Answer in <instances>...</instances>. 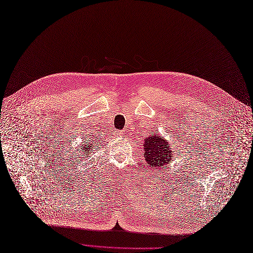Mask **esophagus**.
<instances>
[{
  "mask_svg": "<svg viewBox=\"0 0 253 253\" xmlns=\"http://www.w3.org/2000/svg\"><path fill=\"white\" fill-rule=\"evenodd\" d=\"M124 134H125V133H124L123 130H116V131H115V135H116V136H119V137L124 136Z\"/></svg>",
  "mask_w": 253,
  "mask_h": 253,
  "instance_id": "esophagus-1",
  "label": "esophagus"
}]
</instances>
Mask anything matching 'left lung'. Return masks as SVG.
<instances>
[{"label":"left lung","instance_id":"left-lung-1","mask_svg":"<svg viewBox=\"0 0 253 253\" xmlns=\"http://www.w3.org/2000/svg\"><path fill=\"white\" fill-rule=\"evenodd\" d=\"M144 151L145 162L154 171L156 169H166V165L171 163L175 156L171 144L158 134L144 139Z\"/></svg>","mask_w":253,"mask_h":253}]
</instances>
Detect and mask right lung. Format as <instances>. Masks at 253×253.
Listing matches in <instances>:
<instances>
[{
    "instance_id": "add662e5",
    "label": "right lung",
    "mask_w": 253,
    "mask_h": 253,
    "mask_svg": "<svg viewBox=\"0 0 253 253\" xmlns=\"http://www.w3.org/2000/svg\"><path fill=\"white\" fill-rule=\"evenodd\" d=\"M82 143H83V144H82V145H81L79 148L81 149V152L86 153V154H85V156H86L87 154L90 153L91 149L94 147V146H93L94 143H92V142L89 141V140H86V142H82ZM82 155H83V154H82Z\"/></svg>"
}]
</instances>
